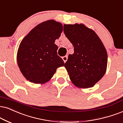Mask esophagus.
Returning <instances> with one entry per match:
<instances>
[{
	"mask_svg": "<svg viewBox=\"0 0 123 123\" xmlns=\"http://www.w3.org/2000/svg\"><path fill=\"white\" fill-rule=\"evenodd\" d=\"M62 60H63V61H64V62L65 63L66 62V61L68 60V56L67 55H65V56H63L62 57Z\"/></svg>",
	"mask_w": 123,
	"mask_h": 123,
	"instance_id": "obj_1",
	"label": "esophagus"
}]
</instances>
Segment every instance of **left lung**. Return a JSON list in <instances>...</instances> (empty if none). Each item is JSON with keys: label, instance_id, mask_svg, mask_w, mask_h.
I'll use <instances>...</instances> for the list:
<instances>
[{"label": "left lung", "instance_id": "8db88e82", "mask_svg": "<svg viewBox=\"0 0 123 123\" xmlns=\"http://www.w3.org/2000/svg\"><path fill=\"white\" fill-rule=\"evenodd\" d=\"M63 32L74 46L64 66L76 87H92L107 70V50L98 36L83 24H64Z\"/></svg>", "mask_w": 123, "mask_h": 123}]
</instances>
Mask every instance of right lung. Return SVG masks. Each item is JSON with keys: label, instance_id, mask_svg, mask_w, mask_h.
I'll use <instances>...</instances> for the list:
<instances>
[{"label": "right lung", "instance_id": "right-lung-1", "mask_svg": "<svg viewBox=\"0 0 123 123\" xmlns=\"http://www.w3.org/2000/svg\"><path fill=\"white\" fill-rule=\"evenodd\" d=\"M63 25L54 20L40 23L22 40L17 53L18 68L29 82L43 84L50 80L58 68L64 66L54 43Z\"/></svg>", "mask_w": 123, "mask_h": 123}]
</instances>
